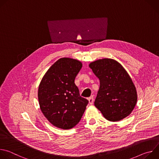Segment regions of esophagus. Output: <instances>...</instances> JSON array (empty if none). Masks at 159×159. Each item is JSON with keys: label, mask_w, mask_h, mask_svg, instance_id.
Instances as JSON below:
<instances>
[{"label": "esophagus", "mask_w": 159, "mask_h": 159, "mask_svg": "<svg viewBox=\"0 0 159 159\" xmlns=\"http://www.w3.org/2000/svg\"><path fill=\"white\" fill-rule=\"evenodd\" d=\"M88 101H89V104H90V105H92V104H93V102H94V99H93V98H89V99H88Z\"/></svg>", "instance_id": "1"}]
</instances>
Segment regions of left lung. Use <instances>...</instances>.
I'll list each match as a JSON object with an SVG mask.
<instances>
[{
  "mask_svg": "<svg viewBox=\"0 0 159 159\" xmlns=\"http://www.w3.org/2000/svg\"><path fill=\"white\" fill-rule=\"evenodd\" d=\"M89 66L99 79L100 87L94 105L110 121L128 116L137 102V92L122 65L111 58L99 59Z\"/></svg>",
  "mask_w": 159,
  "mask_h": 159,
  "instance_id": "1",
  "label": "left lung"
}]
</instances>
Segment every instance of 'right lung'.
<instances>
[{"label": "right lung", "mask_w": 159, "mask_h": 159, "mask_svg": "<svg viewBox=\"0 0 159 159\" xmlns=\"http://www.w3.org/2000/svg\"><path fill=\"white\" fill-rule=\"evenodd\" d=\"M82 66L78 60L61 58L50 67L40 82L38 91L40 109L57 128H74L81 120L89 102L80 96L74 83Z\"/></svg>", "instance_id": "1"}]
</instances>
